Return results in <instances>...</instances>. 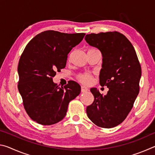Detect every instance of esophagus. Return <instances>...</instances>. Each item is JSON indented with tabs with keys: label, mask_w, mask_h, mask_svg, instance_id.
I'll use <instances>...</instances> for the list:
<instances>
[{
	"label": "esophagus",
	"mask_w": 155,
	"mask_h": 155,
	"mask_svg": "<svg viewBox=\"0 0 155 155\" xmlns=\"http://www.w3.org/2000/svg\"><path fill=\"white\" fill-rule=\"evenodd\" d=\"M88 90H88L87 87H84V86H82V87H81V92L85 93V92H87V91Z\"/></svg>",
	"instance_id": "1"
}]
</instances>
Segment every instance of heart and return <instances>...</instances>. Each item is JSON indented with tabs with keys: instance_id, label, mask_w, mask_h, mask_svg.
<instances>
[{
	"instance_id": "obj_1",
	"label": "heart",
	"mask_w": 155,
	"mask_h": 155,
	"mask_svg": "<svg viewBox=\"0 0 155 155\" xmlns=\"http://www.w3.org/2000/svg\"><path fill=\"white\" fill-rule=\"evenodd\" d=\"M77 78L80 83L84 84V85H89L93 81L92 76L88 73H81L78 75Z\"/></svg>"
}]
</instances>
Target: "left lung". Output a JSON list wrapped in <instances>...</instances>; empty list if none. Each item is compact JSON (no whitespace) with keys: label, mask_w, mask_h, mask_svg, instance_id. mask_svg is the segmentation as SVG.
Masks as SVG:
<instances>
[{"label":"left lung","mask_w":155,"mask_h":155,"mask_svg":"<svg viewBox=\"0 0 155 155\" xmlns=\"http://www.w3.org/2000/svg\"><path fill=\"white\" fill-rule=\"evenodd\" d=\"M85 39L103 54L100 84L109 88L105 96L91 89L94 101L86 109L87 115L99 127H115L127 117L140 91V61L132 44L117 31L87 34Z\"/></svg>","instance_id":"obj_1"}]
</instances>
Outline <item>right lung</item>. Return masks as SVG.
<instances>
[{"mask_svg": "<svg viewBox=\"0 0 155 155\" xmlns=\"http://www.w3.org/2000/svg\"><path fill=\"white\" fill-rule=\"evenodd\" d=\"M85 34L46 31L34 37L21 55L18 66V91L26 112L41 125H52L65 116L68 104L81 92L70 81L59 87L52 77L66 65L68 54Z\"/></svg>", "mask_w": 155, "mask_h": 155, "instance_id": "1", "label": "right lung"}]
</instances>
